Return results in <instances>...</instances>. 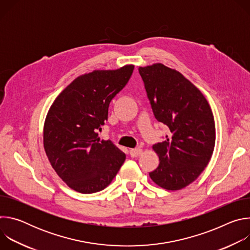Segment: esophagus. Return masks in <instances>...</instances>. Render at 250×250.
<instances>
[{"label":"esophagus","mask_w":250,"mask_h":250,"mask_svg":"<svg viewBox=\"0 0 250 250\" xmlns=\"http://www.w3.org/2000/svg\"><path fill=\"white\" fill-rule=\"evenodd\" d=\"M142 153V149L141 148H133L129 150V154L131 157H137Z\"/></svg>","instance_id":"1"}]
</instances>
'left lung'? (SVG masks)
Wrapping results in <instances>:
<instances>
[{"mask_svg": "<svg viewBox=\"0 0 250 250\" xmlns=\"http://www.w3.org/2000/svg\"><path fill=\"white\" fill-rule=\"evenodd\" d=\"M138 71L155 119L170 130L164 141L152 146L159 165L149 176L163 189H183L204 171L215 148L216 125L209 104L174 69L155 63Z\"/></svg>", "mask_w": 250, "mask_h": 250, "instance_id": "1", "label": "left lung"}]
</instances>
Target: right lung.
Wrapping results in <instances>:
<instances>
[{"instance_id":"obj_1","label":"right lung","mask_w":250,"mask_h":250,"mask_svg":"<svg viewBox=\"0 0 250 250\" xmlns=\"http://www.w3.org/2000/svg\"><path fill=\"white\" fill-rule=\"evenodd\" d=\"M133 65L95 70L77 77L55 99L43 128V146L57 175L71 188L92 194L110 185L125 160L98 130L108 120L113 98L128 82Z\"/></svg>"}]
</instances>
